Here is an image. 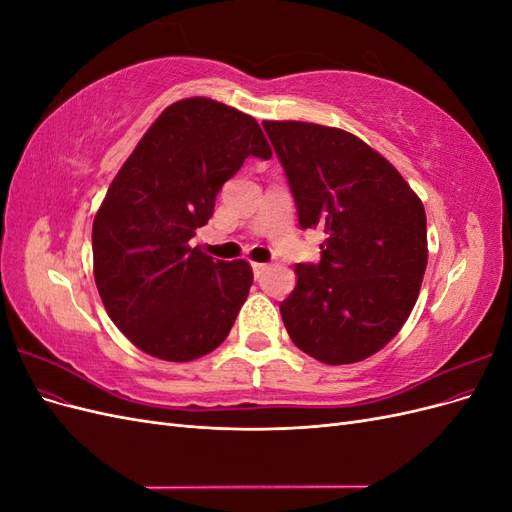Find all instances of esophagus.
<instances>
[{
  "label": "esophagus",
  "instance_id": "1",
  "mask_svg": "<svg viewBox=\"0 0 512 512\" xmlns=\"http://www.w3.org/2000/svg\"><path fill=\"white\" fill-rule=\"evenodd\" d=\"M252 269H254V277L258 280V277L267 271V265H262V262H254Z\"/></svg>",
  "mask_w": 512,
  "mask_h": 512
}]
</instances>
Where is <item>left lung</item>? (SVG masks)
<instances>
[{
    "label": "left lung",
    "instance_id": "8db88e82",
    "mask_svg": "<svg viewBox=\"0 0 512 512\" xmlns=\"http://www.w3.org/2000/svg\"><path fill=\"white\" fill-rule=\"evenodd\" d=\"M297 203L322 226V260L297 265L280 303L299 350L327 365L359 363L404 327L427 267V218L399 170L359 136L307 121H262Z\"/></svg>",
    "mask_w": 512,
    "mask_h": 512
}]
</instances>
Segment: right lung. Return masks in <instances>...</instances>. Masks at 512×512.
<instances>
[{
	"label": "right lung",
	"instance_id": "obj_1",
	"mask_svg": "<svg viewBox=\"0 0 512 512\" xmlns=\"http://www.w3.org/2000/svg\"><path fill=\"white\" fill-rule=\"evenodd\" d=\"M247 156H273L254 117L183 98L151 123L96 213L94 277L106 314L156 359L213 352L250 294V262L213 260L190 245Z\"/></svg>",
	"mask_w": 512,
	"mask_h": 512
}]
</instances>
